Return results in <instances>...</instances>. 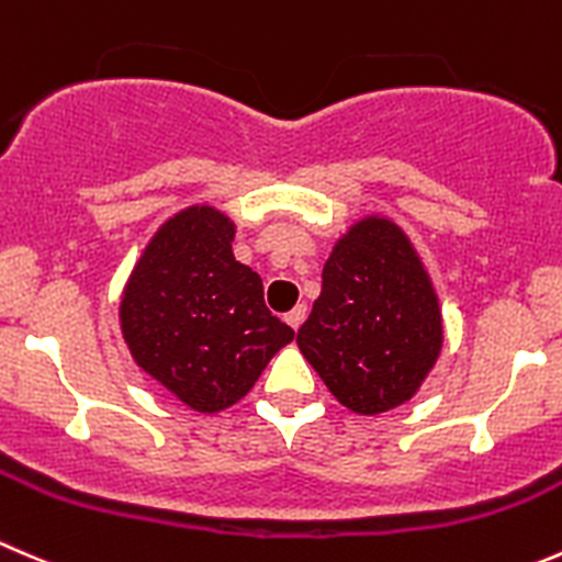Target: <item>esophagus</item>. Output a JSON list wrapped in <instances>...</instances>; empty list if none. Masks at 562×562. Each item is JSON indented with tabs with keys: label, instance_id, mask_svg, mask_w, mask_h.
<instances>
[{
	"label": "esophagus",
	"instance_id": "esophagus-1",
	"mask_svg": "<svg viewBox=\"0 0 562 562\" xmlns=\"http://www.w3.org/2000/svg\"><path fill=\"white\" fill-rule=\"evenodd\" d=\"M304 315H307V304H296V307H293L291 313L285 315V321L293 326V329H299V326H302V321H304Z\"/></svg>",
	"mask_w": 562,
	"mask_h": 562
}]
</instances>
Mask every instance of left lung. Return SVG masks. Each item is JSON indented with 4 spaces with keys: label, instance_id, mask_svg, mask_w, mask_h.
<instances>
[{
    "label": "left lung",
    "instance_id": "left-lung-1",
    "mask_svg": "<svg viewBox=\"0 0 562 562\" xmlns=\"http://www.w3.org/2000/svg\"><path fill=\"white\" fill-rule=\"evenodd\" d=\"M304 359L357 414H381L417 392L442 348V315L426 269L390 220H362L331 249Z\"/></svg>",
    "mask_w": 562,
    "mask_h": 562
}]
</instances>
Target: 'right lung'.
Instances as JSON below:
<instances>
[{
  "instance_id": "add662e5",
  "label": "right lung",
  "mask_w": 562,
  "mask_h": 562,
  "mask_svg": "<svg viewBox=\"0 0 562 562\" xmlns=\"http://www.w3.org/2000/svg\"><path fill=\"white\" fill-rule=\"evenodd\" d=\"M233 222L209 205L172 216L120 302L123 337L145 373L194 412H222L293 340L263 302L258 271L233 258Z\"/></svg>"
}]
</instances>
